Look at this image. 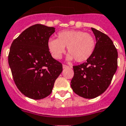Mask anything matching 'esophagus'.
Listing matches in <instances>:
<instances>
[{"mask_svg": "<svg viewBox=\"0 0 126 126\" xmlns=\"http://www.w3.org/2000/svg\"><path fill=\"white\" fill-rule=\"evenodd\" d=\"M62 66H63V68H68V66H67V65H66V64H63L62 65ZM70 68H72V66H70Z\"/></svg>", "mask_w": 126, "mask_h": 126, "instance_id": "esophagus-1", "label": "esophagus"}]
</instances>
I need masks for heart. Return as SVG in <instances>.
I'll list each match as a JSON object with an SVG mask.
<instances>
[{"instance_id":"heart-1","label":"heart","mask_w":126,"mask_h":126,"mask_svg":"<svg viewBox=\"0 0 126 126\" xmlns=\"http://www.w3.org/2000/svg\"><path fill=\"white\" fill-rule=\"evenodd\" d=\"M95 46V39L92 34L75 30L61 31L58 34V39L50 38L48 41V48L54 58L60 59L67 47L68 59H75L78 62H85L91 57Z\"/></svg>"}]
</instances>
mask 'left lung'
Returning <instances> with one entry per match:
<instances>
[{
    "label": "left lung",
    "mask_w": 126,
    "mask_h": 126,
    "mask_svg": "<svg viewBox=\"0 0 126 126\" xmlns=\"http://www.w3.org/2000/svg\"><path fill=\"white\" fill-rule=\"evenodd\" d=\"M96 39L95 50L86 62L74 66L70 85L82 98L92 99L104 93L110 84L118 68V51L104 33L92 28Z\"/></svg>",
    "instance_id": "1"
}]
</instances>
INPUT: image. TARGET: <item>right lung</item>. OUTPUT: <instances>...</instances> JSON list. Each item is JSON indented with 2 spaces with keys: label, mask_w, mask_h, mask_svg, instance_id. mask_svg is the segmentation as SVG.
<instances>
[{
  "label": "right lung",
  "mask_w": 126,
  "mask_h": 126,
  "mask_svg": "<svg viewBox=\"0 0 126 126\" xmlns=\"http://www.w3.org/2000/svg\"><path fill=\"white\" fill-rule=\"evenodd\" d=\"M54 27L34 24L13 40L8 54V64L18 89L26 97L40 100L52 91L62 64L54 59L48 41Z\"/></svg>",
  "instance_id": "1"
}]
</instances>
